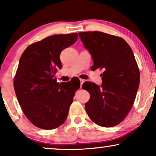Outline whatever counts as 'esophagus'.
<instances>
[{
  "label": "esophagus",
  "mask_w": 156,
  "mask_h": 156,
  "mask_svg": "<svg viewBox=\"0 0 156 156\" xmlns=\"http://www.w3.org/2000/svg\"><path fill=\"white\" fill-rule=\"evenodd\" d=\"M84 82V80H82V79H80V84H81V88H82V86L83 84V83Z\"/></svg>",
  "instance_id": "1"
}]
</instances>
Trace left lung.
<instances>
[{
	"label": "left lung",
	"instance_id": "8db88e82",
	"mask_svg": "<svg viewBox=\"0 0 156 156\" xmlns=\"http://www.w3.org/2000/svg\"><path fill=\"white\" fill-rule=\"evenodd\" d=\"M79 36L92 57L91 69H104L101 87L89 82L82 85L90 94L86 112L100 126L118 125L133 106L139 87L140 72L133 51L123 38L102 32H83Z\"/></svg>",
	"mask_w": 156,
	"mask_h": 156
}]
</instances>
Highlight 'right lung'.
Masks as SVG:
<instances>
[{
  "label": "right lung",
  "mask_w": 156,
  "mask_h": 156,
  "mask_svg": "<svg viewBox=\"0 0 156 156\" xmlns=\"http://www.w3.org/2000/svg\"><path fill=\"white\" fill-rule=\"evenodd\" d=\"M77 37V33L50 36L29 45L21 55L14 89L23 113L35 126L54 129L67 119L80 82L59 83L55 74L62 67L61 52Z\"/></svg>",
  "instance_id": "obj_1"
}]
</instances>
